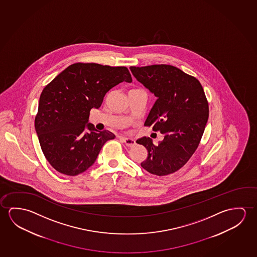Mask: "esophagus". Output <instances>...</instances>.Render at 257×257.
Masks as SVG:
<instances>
[{"label": "esophagus", "instance_id": "obj_1", "mask_svg": "<svg viewBox=\"0 0 257 257\" xmlns=\"http://www.w3.org/2000/svg\"><path fill=\"white\" fill-rule=\"evenodd\" d=\"M123 143H125L126 147H131L136 145V141L135 139H131V138H121Z\"/></svg>", "mask_w": 257, "mask_h": 257}]
</instances>
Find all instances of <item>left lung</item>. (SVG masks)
Segmentation results:
<instances>
[{
	"mask_svg": "<svg viewBox=\"0 0 257 257\" xmlns=\"http://www.w3.org/2000/svg\"><path fill=\"white\" fill-rule=\"evenodd\" d=\"M131 70L157 97L145 126L164 135L158 145L146 137L137 141L148 152L141 166L154 175H169L188 163L204 134L209 105L203 86L174 66H131Z\"/></svg>",
	"mask_w": 257,
	"mask_h": 257,
	"instance_id": "1",
	"label": "left lung"
}]
</instances>
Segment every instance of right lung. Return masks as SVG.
<instances>
[{
    "label": "right lung",
    "instance_id": "add662e5",
    "mask_svg": "<svg viewBox=\"0 0 257 257\" xmlns=\"http://www.w3.org/2000/svg\"><path fill=\"white\" fill-rule=\"evenodd\" d=\"M123 81L132 82L126 67L77 62L45 86L35 127L54 170L64 175L80 174L94 164L104 143L114 139L110 131H96L87 121L91 109H98L107 92Z\"/></svg>",
    "mask_w": 257,
    "mask_h": 257
}]
</instances>
